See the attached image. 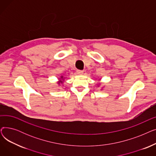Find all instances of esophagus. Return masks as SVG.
<instances>
[{"instance_id": "obj_1", "label": "esophagus", "mask_w": 156, "mask_h": 156, "mask_svg": "<svg viewBox=\"0 0 156 156\" xmlns=\"http://www.w3.org/2000/svg\"><path fill=\"white\" fill-rule=\"evenodd\" d=\"M76 73H77V74H78V75H82L83 73V70H79V69H78L76 71Z\"/></svg>"}]
</instances>
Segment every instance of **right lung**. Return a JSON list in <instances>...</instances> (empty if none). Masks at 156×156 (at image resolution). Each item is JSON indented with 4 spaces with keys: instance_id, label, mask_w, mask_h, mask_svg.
<instances>
[{
    "instance_id": "right-lung-1",
    "label": "right lung",
    "mask_w": 156,
    "mask_h": 156,
    "mask_svg": "<svg viewBox=\"0 0 156 156\" xmlns=\"http://www.w3.org/2000/svg\"><path fill=\"white\" fill-rule=\"evenodd\" d=\"M64 80V78H63V76H61V78H59V80L58 81V82H57V83H58L59 85H60V83H63V81Z\"/></svg>"
}]
</instances>
